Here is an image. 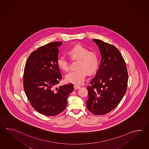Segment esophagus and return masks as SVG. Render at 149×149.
<instances>
[{"label": "esophagus", "instance_id": "34e87169", "mask_svg": "<svg viewBox=\"0 0 149 149\" xmlns=\"http://www.w3.org/2000/svg\"><path fill=\"white\" fill-rule=\"evenodd\" d=\"M80 86H78V85H74V90H79V89H80Z\"/></svg>", "mask_w": 149, "mask_h": 149}]
</instances>
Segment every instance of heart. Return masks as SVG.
<instances>
[{
    "instance_id": "obj_1",
    "label": "heart",
    "mask_w": 149,
    "mask_h": 149,
    "mask_svg": "<svg viewBox=\"0 0 149 149\" xmlns=\"http://www.w3.org/2000/svg\"><path fill=\"white\" fill-rule=\"evenodd\" d=\"M69 55L73 59H78L76 70L69 72L65 76L66 81L72 84L79 85L84 82L86 72L92 74L95 72L99 66V59L98 54L90 51L81 45H77L70 49ZM58 65L64 71L69 69V61L64 56L58 58Z\"/></svg>"
}]
</instances>
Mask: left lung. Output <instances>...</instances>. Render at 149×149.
Segmentation results:
<instances>
[{"instance_id": "obj_1", "label": "left lung", "mask_w": 149, "mask_h": 149, "mask_svg": "<svg viewBox=\"0 0 149 149\" xmlns=\"http://www.w3.org/2000/svg\"><path fill=\"white\" fill-rule=\"evenodd\" d=\"M98 46L102 59L95 77L88 86L86 107L96 115L107 114L116 108L125 94L128 74L126 63L115 46L93 39Z\"/></svg>"}]
</instances>
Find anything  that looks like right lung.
I'll return each instance as SVG.
<instances>
[{
    "instance_id": "1",
    "label": "right lung",
    "mask_w": 149,
    "mask_h": 149,
    "mask_svg": "<svg viewBox=\"0 0 149 149\" xmlns=\"http://www.w3.org/2000/svg\"><path fill=\"white\" fill-rule=\"evenodd\" d=\"M61 42L47 44L31 54L24 69V88L31 105L42 115L54 116L64 110L69 95L74 90L69 84L54 86L62 79L57 64Z\"/></svg>"
}]
</instances>
